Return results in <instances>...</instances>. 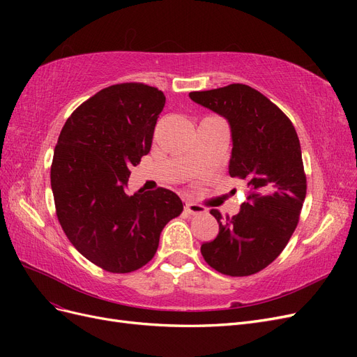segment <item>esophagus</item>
<instances>
[{
	"label": "esophagus",
	"mask_w": 357,
	"mask_h": 357,
	"mask_svg": "<svg viewBox=\"0 0 357 357\" xmlns=\"http://www.w3.org/2000/svg\"><path fill=\"white\" fill-rule=\"evenodd\" d=\"M185 210L189 214H202V213H205V208L202 207V205H198L195 202H192L190 199L185 201Z\"/></svg>",
	"instance_id": "1"
}]
</instances>
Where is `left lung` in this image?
I'll list each match as a JSON object with an SVG mask.
<instances>
[{
	"instance_id": "8db88e82",
	"label": "left lung",
	"mask_w": 357,
	"mask_h": 357,
	"mask_svg": "<svg viewBox=\"0 0 357 357\" xmlns=\"http://www.w3.org/2000/svg\"><path fill=\"white\" fill-rule=\"evenodd\" d=\"M189 96L228 119L234 144L229 174L250 190L232 218L210 210L219 234L201 245V253L225 275L256 274L284 250L305 201L307 176L295 126L265 95L243 83Z\"/></svg>"
}]
</instances>
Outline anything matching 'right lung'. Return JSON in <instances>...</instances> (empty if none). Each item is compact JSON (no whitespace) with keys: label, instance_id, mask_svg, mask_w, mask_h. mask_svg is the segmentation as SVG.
<instances>
[{"label":"right lung","instance_id":"1","mask_svg":"<svg viewBox=\"0 0 357 357\" xmlns=\"http://www.w3.org/2000/svg\"><path fill=\"white\" fill-rule=\"evenodd\" d=\"M165 95L144 83L96 92L63 125L50 167L58 220L70 243L104 271L126 274L152 261L165 225L183 202L164 188L128 195L150 152Z\"/></svg>","mask_w":357,"mask_h":357}]
</instances>
